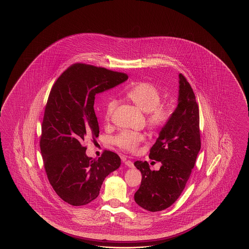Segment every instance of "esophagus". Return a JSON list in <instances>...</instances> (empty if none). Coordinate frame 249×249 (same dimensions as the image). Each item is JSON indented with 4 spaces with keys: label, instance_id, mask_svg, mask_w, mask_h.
I'll use <instances>...</instances> for the list:
<instances>
[{
    "label": "esophagus",
    "instance_id": "34e87169",
    "mask_svg": "<svg viewBox=\"0 0 249 249\" xmlns=\"http://www.w3.org/2000/svg\"><path fill=\"white\" fill-rule=\"evenodd\" d=\"M124 164L127 165L128 167H133V163L131 160H124Z\"/></svg>",
    "mask_w": 249,
    "mask_h": 249
}]
</instances>
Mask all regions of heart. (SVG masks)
I'll list each match as a JSON object with an SVG mask.
<instances>
[{
	"label": "heart",
	"mask_w": 249,
	"mask_h": 249,
	"mask_svg": "<svg viewBox=\"0 0 249 249\" xmlns=\"http://www.w3.org/2000/svg\"><path fill=\"white\" fill-rule=\"evenodd\" d=\"M126 98L146 114V123L152 130L164 126L168 119L167 108L160 104L161 93L155 85L150 83H139L126 92ZM117 101H109L105 108V119L110 121L117 107ZM145 135L142 132L124 131L114 138V144L131 153L137 152L140 145L144 142Z\"/></svg>",
	"instance_id": "b5f03b06"
}]
</instances>
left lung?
<instances>
[{"instance_id": "obj_1", "label": "left lung", "mask_w": 249, "mask_h": 249, "mask_svg": "<svg viewBox=\"0 0 249 249\" xmlns=\"http://www.w3.org/2000/svg\"><path fill=\"white\" fill-rule=\"evenodd\" d=\"M179 79L177 107L149 150V159L162 164L160 169L150 170L147 161L134 163L142 175L134 200L148 211H162L178 199L201 148L196 96L183 74H179Z\"/></svg>"}]
</instances>
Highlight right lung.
<instances>
[{
    "label": "right lung",
    "mask_w": 249,
    "mask_h": 249,
    "mask_svg": "<svg viewBox=\"0 0 249 249\" xmlns=\"http://www.w3.org/2000/svg\"><path fill=\"white\" fill-rule=\"evenodd\" d=\"M127 79L124 73L75 63L58 76L50 91L40 148L49 182L69 205L79 207L94 200L104 179L121 164L119 156L110 150L98 159L88 158L85 143L100 133L93 107L96 94Z\"/></svg>",
    "instance_id": "1"
}]
</instances>
